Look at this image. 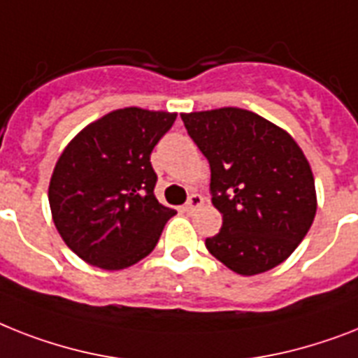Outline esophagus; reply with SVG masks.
<instances>
[{"label":"esophagus","mask_w":358,"mask_h":358,"mask_svg":"<svg viewBox=\"0 0 358 358\" xmlns=\"http://www.w3.org/2000/svg\"><path fill=\"white\" fill-rule=\"evenodd\" d=\"M202 204H204V199H202L200 194L193 193L187 199V202H185V204H184V209H185V211H193V209L200 208V206H202Z\"/></svg>","instance_id":"esophagus-1"}]
</instances>
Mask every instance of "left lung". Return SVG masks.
Returning a JSON list of instances; mask_svg holds the SVG:
<instances>
[{"instance_id": "1", "label": "left lung", "mask_w": 358, "mask_h": 358, "mask_svg": "<svg viewBox=\"0 0 358 358\" xmlns=\"http://www.w3.org/2000/svg\"><path fill=\"white\" fill-rule=\"evenodd\" d=\"M211 169L222 228L206 248L229 270L255 275L283 263L316 215L313 171L289 134L254 112L219 108L182 115Z\"/></svg>"}]
</instances>
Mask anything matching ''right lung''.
Returning a JSON list of instances; mask_svg holds the SVG:
<instances>
[{"mask_svg": "<svg viewBox=\"0 0 358 358\" xmlns=\"http://www.w3.org/2000/svg\"><path fill=\"white\" fill-rule=\"evenodd\" d=\"M176 113L123 108L77 134L49 184L53 222L86 263L121 270L150 254L176 215L158 202L150 152Z\"/></svg>", "mask_w": 358, "mask_h": 358, "instance_id": "add662e5", "label": "right lung"}]
</instances>
